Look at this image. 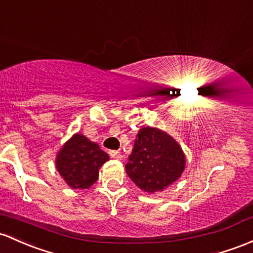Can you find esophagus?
I'll list each match as a JSON object with an SVG mask.
<instances>
[{"label": "esophagus", "mask_w": 253, "mask_h": 253, "mask_svg": "<svg viewBox=\"0 0 253 253\" xmlns=\"http://www.w3.org/2000/svg\"><path fill=\"white\" fill-rule=\"evenodd\" d=\"M109 155L110 157L115 158V160H121L122 158V155L120 151H115V150H112V151H109Z\"/></svg>", "instance_id": "34e87169"}]
</instances>
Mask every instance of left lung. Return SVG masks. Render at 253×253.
Masks as SVG:
<instances>
[{"instance_id":"1","label":"left lung","mask_w":253,"mask_h":253,"mask_svg":"<svg viewBox=\"0 0 253 253\" xmlns=\"http://www.w3.org/2000/svg\"><path fill=\"white\" fill-rule=\"evenodd\" d=\"M186 160L177 141L168 133L141 127L134 140L126 173L144 192L163 191L181 176Z\"/></svg>"}]
</instances>
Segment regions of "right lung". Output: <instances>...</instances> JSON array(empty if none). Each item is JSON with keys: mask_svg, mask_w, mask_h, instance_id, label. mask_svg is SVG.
<instances>
[{"mask_svg": "<svg viewBox=\"0 0 253 253\" xmlns=\"http://www.w3.org/2000/svg\"><path fill=\"white\" fill-rule=\"evenodd\" d=\"M109 160L97 143L77 133L57 152L56 168L72 188H88L98 179L99 168Z\"/></svg>", "mask_w": 253, "mask_h": 253, "instance_id": "1", "label": "right lung"}]
</instances>
